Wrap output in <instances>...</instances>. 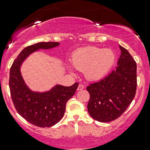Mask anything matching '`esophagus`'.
<instances>
[{
    "instance_id": "34e87169",
    "label": "esophagus",
    "mask_w": 150,
    "mask_h": 150,
    "mask_svg": "<svg viewBox=\"0 0 150 150\" xmlns=\"http://www.w3.org/2000/svg\"><path fill=\"white\" fill-rule=\"evenodd\" d=\"M83 88H84V86L83 84H80L79 86H78V91L83 90Z\"/></svg>"
}]
</instances>
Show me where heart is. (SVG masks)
Returning a JSON list of instances; mask_svg holds the SVG:
<instances>
[{"label": "heart", "instance_id": "heart-1", "mask_svg": "<svg viewBox=\"0 0 150 150\" xmlns=\"http://www.w3.org/2000/svg\"><path fill=\"white\" fill-rule=\"evenodd\" d=\"M115 62V55L111 49L87 46L74 52L72 65L79 71H83L89 81H98L105 76Z\"/></svg>", "mask_w": 150, "mask_h": 150}]
</instances>
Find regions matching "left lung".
I'll list each match as a JSON object with an SVG mask.
<instances>
[{
  "instance_id": "obj_1",
  "label": "left lung",
  "mask_w": 150,
  "mask_h": 150,
  "mask_svg": "<svg viewBox=\"0 0 150 150\" xmlns=\"http://www.w3.org/2000/svg\"><path fill=\"white\" fill-rule=\"evenodd\" d=\"M120 48L117 66L103 79L86 88L90 94L88 111L97 121L110 122L118 118L136 95L137 64L125 48L120 46Z\"/></svg>"
}]
</instances>
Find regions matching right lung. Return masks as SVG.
I'll list each match as a JSON object with an SVG mask.
<instances>
[{
  "mask_svg": "<svg viewBox=\"0 0 150 150\" xmlns=\"http://www.w3.org/2000/svg\"><path fill=\"white\" fill-rule=\"evenodd\" d=\"M59 44L57 42H40L26 47L17 56L10 69L9 89L15 109L27 121L40 128L53 126L62 118L67 102L75 94L78 83L69 87L57 86L46 93H34L24 83L19 67L33 51L54 48Z\"/></svg>",
  "mask_w": 150,
  "mask_h": 150,
  "instance_id": "1",
  "label": "right lung"
}]
</instances>
